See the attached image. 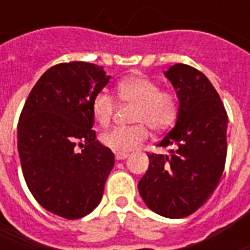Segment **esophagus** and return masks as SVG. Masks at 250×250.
I'll list each match as a JSON object with an SVG mask.
<instances>
[{
  "mask_svg": "<svg viewBox=\"0 0 250 250\" xmlns=\"http://www.w3.org/2000/svg\"><path fill=\"white\" fill-rule=\"evenodd\" d=\"M127 157H128V154H127V153H117V154H115V160L122 161V160H125Z\"/></svg>",
  "mask_w": 250,
  "mask_h": 250,
  "instance_id": "34e87169",
  "label": "esophagus"
}]
</instances>
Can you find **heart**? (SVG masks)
<instances>
[{
  "label": "heart",
  "mask_w": 250,
  "mask_h": 250,
  "mask_svg": "<svg viewBox=\"0 0 250 250\" xmlns=\"http://www.w3.org/2000/svg\"><path fill=\"white\" fill-rule=\"evenodd\" d=\"M117 98L125 104H135L132 125H118L102 133L101 143L115 153H128L140 146L149 137V128L166 131L174 125L179 115L178 94L161 89L160 84L146 76H131L117 85ZM117 101L105 90L94 94L90 111L94 122L101 127L110 125Z\"/></svg>",
  "instance_id": "1"
}]
</instances>
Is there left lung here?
<instances>
[{
    "label": "left lung",
    "instance_id": "obj_1",
    "mask_svg": "<svg viewBox=\"0 0 250 250\" xmlns=\"http://www.w3.org/2000/svg\"><path fill=\"white\" fill-rule=\"evenodd\" d=\"M179 97L176 125L157 146L170 154L149 153V167L139 192L149 209L166 218H184L201 208L225 170L227 111L201 71L178 63L165 72Z\"/></svg>",
    "mask_w": 250,
    "mask_h": 250
}]
</instances>
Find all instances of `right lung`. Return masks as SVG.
I'll use <instances>...</instances> for the list:
<instances>
[{"instance_id":"1","label":"right lung","mask_w":250,"mask_h":250,"mask_svg":"<svg viewBox=\"0 0 250 250\" xmlns=\"http://www.w3.org/2000/svg\"><path fill=\"white\" fill-rule=\"evenodd\" d=\"M109 79L97 64L58 63L35 84L21 110L23 176L35 200L58 217L79 219L93 211L114 167V153L96 140L90 111Z\"/></svg>"}]
</instances>
